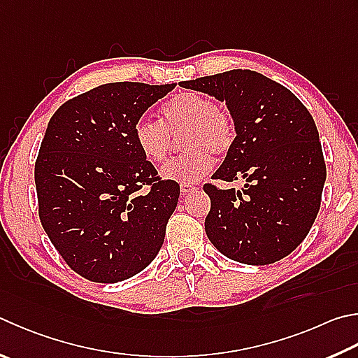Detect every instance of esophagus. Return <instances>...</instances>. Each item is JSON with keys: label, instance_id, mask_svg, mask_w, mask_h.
I'll list each match as a JSON object with an SVG mask.
<instances>
[{"label": "esophagus", "instance_id": "obj_1", "mask_svg": "<svg viewBox=\"0 0 358 358\" xmlns=\"http://www.w3.org/2000/svg\"><path fill=\"white\" fill-rule=\"evenodd\" d=\"M197 189V185L196 183H183L180 186V191H181V194H191V192H194Z\"/></svg>", "mask_w": 358, "mask_h": 358}]
</instances>
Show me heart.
<instances>
[{"label": "heart", "mask_w": 358, "mask_h": 358, "mask_svg": "<svg viewBox=\"0 0 358 358\" xmlns=\"http://www.w3.org/2000/svg\"><path fill=\"white\" fill-rule=\"evenodd\" d=\"M161 121L141 119L133 128V141L147 161L162 162L180 139L181 157L161 167L159 175L175 183H196L213 167V155H225L233 147L235 128L229 115L210 96L196 92L173 95L161 108Z\"/></svg>", "instance_id": "1"}]
</instances>
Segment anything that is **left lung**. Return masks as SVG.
<instances>
[{"instance_id": "left-lung-1", "label": "left lung", "mask_w": 358, "mask_h": 358, "mask_svg": "<svg viewBox=\"0 0 358 358\" xmlns=\"http://www.w3.org/2000/svg\"><path fill=\"white\" fill-rule=\"evenodd\" d=\"M180 86L225 101L236 138L213 178L245 180L243 191L203 186L211 199L208 239L244 264H271L289 255L308 235L326 183L313 117L289 89L253 70L236 69Z\"/></svg>"}]
</instances>
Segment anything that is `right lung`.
<instances>
[{"instance_id": "1", "label": "right lung", "mask_w": 358, "mask_h": 358, "mask_svg": "<svg viewBox=\"0 0 358 358\" xmlns=\"http://www.w3.org/2000/svg\"><path fill=\"white\" fill-rule=\"evenodd\" d=\"M175 84L109 83L57 109L36 161L38 216L71 269L99 283L139 274L158 255L180 186L159 180L133 128ZM144 185L147 193H139Z\"/></svg>"}]
</instances>
